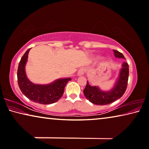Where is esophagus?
<instances>
[{"label":"esophagus","mask_w":149,"mask_h":149,"mask_svg":"<svg viewBox=\"0 0 149 149\" xmlns=\"http://www.w3.org/2000/svg\"><path fill=\"white\" fill-rule=\"evenodd\" d=\"M84 72H85V68H81L79 70H78L77 76H78V77L82 76V75H84Z\"/></svg>","instance_id":"1"}]
</instances>
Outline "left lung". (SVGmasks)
<instances>
[{"label":"left lung","mask_w":149,"mask_h":149,"mask_svg":"<svg viewBox=\"0 0 149 149\" xmlns=\"http://www.w3.org/2000/svg\"><path fill=\"white\" fill-rule=\"evenodd\" d=\"M116 58H124V55L120 52L113 50ZM129 65L127 63H122L118 77L114 85L109 91L102 90L98 86H91L87 81L86 86L83 93L85 97L92 103L97 105H106L111 104L120 98L124 95L127 86L129 79Z\"/></svg>","instance_id":"left-lung-1"}]
</instances>
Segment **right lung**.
Here are the masks:
<instances>
[{"mask_svg":"<svg viewBox=\"0 0 149 149\" xmlns=\"http://www.w3.org/2000/svg\"><path fill=\"white\" fill-rule=\"evenodd\" d=\"M30 50H27L22 56L18 67V83L20 91L25 97L35 102L42 104L56 102L62 97L66 84L71 78H61L49 84L33 83L27 77L25 69Z\"/></svg>","mask_w":149,"mask_h":149,"instance_id":"1","label":"right lung"}]
</instances>
